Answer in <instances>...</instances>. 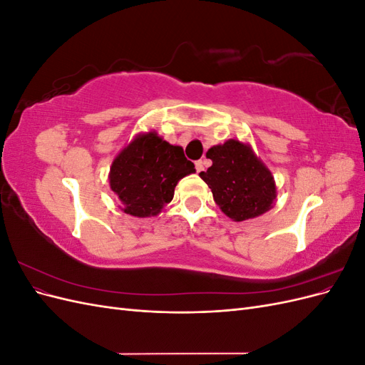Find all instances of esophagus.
Instances as JSON below:
<instances>
[{
  "label": "esophagus",
  "instance_id": "obj_1",
  "mask_svg": "<svg viewBox=\"0 0 365 365\" xmlns=\"http://www.w3.org/2000/svg\"><path fill=\"white\" fill-rule=\"evenodd\" d=\"M195 165H196V172H197V173H201V172H204V169H205V165H204V161H202V160H200V161H196V163H195Z\"/></svg>",
  "mask_w": 365,
  "mask_h": 365
}]
</instances>
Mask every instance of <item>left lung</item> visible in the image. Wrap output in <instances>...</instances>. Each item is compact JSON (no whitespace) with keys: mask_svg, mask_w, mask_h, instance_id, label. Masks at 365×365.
<instances>
[{"mask_svg":"<svg viewBox=\"0 0 365 365\" xmlns=\"http://www.w3.org/2000/svg\"><path fill=\"white\" fill-rule=\"evenodd\" d=\"M213 161L200 176L212 189L213 200L235 222L267 213L275 204L274 176L248 143L230 138L207 150Z\"/></svg>","mask_w":365,"mask_h":365,"instance_id":"obj_1","label":"left lung"}]
</instances>
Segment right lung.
I'll return each instance as SVG.
<instances>
[{
    "mask_svg": "<svg viewBox=\"0 0 365 365\" xmlns=\"http://www.w3.org/2000/svg\"><path fill=\"white\" fill-rule=\"evenodd\" d=\"M195 172V164L184 157L181 146L149 130L132 138L117 153L108 178L125 213L150 217L173 200L178 181Z\"/></svg>",
    "mask_w": 365,
    "mask_h": 365,
    "instance_id": "add662e5",
    "label": "right lung"
}]
</instances>
